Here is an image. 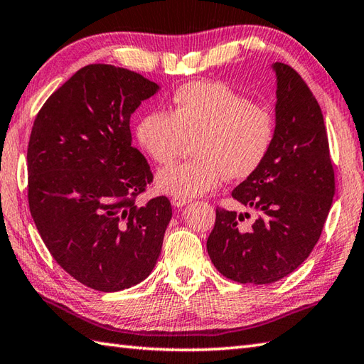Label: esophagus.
<instances>
[{"label":"esophagus","mask_w":364,"mask_h":364,"mask_svg":"<svg viewBox=\"0 0 364 364\" xmlns=\"http://www.w3.org/2000/svg\"><path fill=\"white\" fill-rule=\"evenodd\" d=\"M189 202L188 200H181V198H172V205L175 206V208H183V206H186Z\"/></svg>","instance_id":"obj_1"}]
</instances>
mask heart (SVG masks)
I'll list each match as a JSON object with an SVG mask.
<instances>
[{
    "label": "heart",
    "instance_id": "1",
    "mask_svg": "<svg viewBox=\"0 0 364 364\" xmlns=\"http://www.w3.org/2000/svg\"><path fill=\"white\" fill-rule=\"evenodd\" d=\"M274 114L219 81L186 84L175 92L172 109L139 119L134 137L146 156L167 164L191 142L194 158L162 168L159 192L191 200L211 192L223 178L245 180L264 164L275 141Z\"/></svg>",
    "mask_w": 364,
    "mask_h": 364
}]
</instances>
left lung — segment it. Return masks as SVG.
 I'll return each mask as SVG.
<instances>
[{
	"instance_id": "left-lung-1",
	"label": "left lung",
	"mask_w": 364,
	"mask_h": 364,
	"mask_svg": "<svg viewBox=\"0 0 364 364\" xmlns=\"http://www.w3.org/2000/svg\"><path fill=\"white\" fill-rule=\"evenodd\" d=\"M275 78V141L264 164L231 192L258 211L215 210L206 249L214 267L237 283L267 284L294 272L319 241L335 196V173L321 107L301 76L282 63Z\"/></svg>"
}]
</instances>
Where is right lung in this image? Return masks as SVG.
Masks as SVG:
<instances>
[{
    "instance_id": "right-lung-1",
    "label": "right lung",
    "mask_w": 364,
    "mask_h": 364,
    "mask_svg": "<svg viewBox=\"0 0 364 364\" xmlns=\"http://www.w3.org/2000/svg\"><path fill=\"white\" fill-rule=\"evenodd\" d=\"M159 89L127 68L86 65L34 120L31 215L58 264L92 289L131 288L159 258L172 206L167 197L134 203L153 175L129 129L131 115Z\"/></svg>"
}]
</instances>
